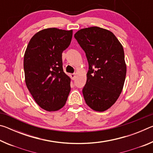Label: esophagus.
Returning <instances> with one entry per match:
<instances>
[{
    "label": "esophagus",
    "instance_id": "1",
    "mask_svg": "<svg viewBox=\"0 0 153 153\" xmlns=\"http://www.w3.org/2000/svg\"><path fill=\"white\" fill-rule=\"evenodd\" d=\"M70 76H71V78L72 80H74L75 79H76V74H71L70 75Z\"/></svg>",
    "mask_w": 153,
    "mask_h": 153
}]
</instances>
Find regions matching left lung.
<instances>
[{
  "instance_id": "1",
  "label": "left lung",
  "mask_w": 153,
  "mask_h": 153,
  "mask_svg": "<svg viewBox=\"0 0 153 153\" xmlns=\"http://www.w3.org/2000/svg\"><path fill=\"white\" fill-rule=\"evenodd\" d=\"M74 37L88 62L82 90L85 101L93 110L104 111L116 102L122 91L126 76L123 46L112 32L98 27L81 29Z\"/></svg>"
}]
</instances>
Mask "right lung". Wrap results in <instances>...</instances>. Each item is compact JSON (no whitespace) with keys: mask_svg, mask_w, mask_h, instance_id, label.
Returning a JSON list of instances; mask_svg holds the SVG:
<instances>
[{"mask_svg":"<svg viewBox=\"0 0 153 153\" xmlns=\"http://www.w3.org/2000/svg\"><path fill=\"white\" fill-rule=\"evenodd\" d=\"M72 30L48 28L31 38L25 51V84L36 102L48 111L60 109L71 90L63 69L62 53L70 45Z\"/></svg>","mask_w":153,"mask_h":153,"instance_id":"1","label":"right lung"}]
</instances>
